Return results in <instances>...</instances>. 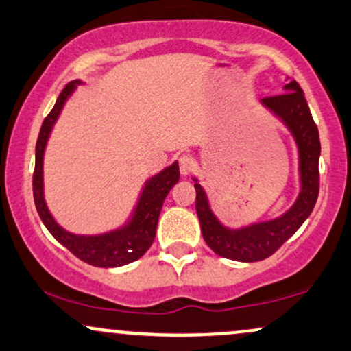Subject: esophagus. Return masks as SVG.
<instances>
[{
  "mask_svg": "<svg viewBox=\"0 0 351 351\" xmlns=\"http://www.w3.org/2000/svg\"><path fill=\"white\" fill-rule=\"evenodd\" d=\"M178 163H180V173L181 175H189V173H193V170H195V160L191 158L189 155H181L178 158Z\"/></svg>",
  "mask_w": 351,
  "mask_h": 351,
  "instance_id": "esophagus-1",
  "label": "esophagus"
}]
</instances>
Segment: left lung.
Here are the masks:
<instances>
[{"label": "left lung", "mask_w": 351, "mask_h": 351, "mask_svg": "<svg viewBox=\"0 0 351 351\" xmlns=\"http://www.w3.org/2000/svg\"><path fill=\"white\" fill-rule=\"evenodd\" d=\"M284 88V94L264 97L261 102L277 117H280L282 122L292 132L299 148L302 189L299 198L287 213L272 221L256 223L241 229H228L213 215L206 193L199 186L198 180L193 178L201 232L209 247L217 256L226 259L239 261V263H256V261L267 259L304 224L317 203L318 186H320L318 128L299 84L292 80Z\"/></svg>", "instance_id": "left-lung-1"}]
</instances>
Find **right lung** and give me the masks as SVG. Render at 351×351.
<instances>
[{
	"instance_id": "1",
	"label": "right lung",
	"mask_w": 351,
	"mask_h": 351,
	"mask_svg": "<svg viewBox=\"0 0 351 351\" xmlns=\"http://www.w3.org/2000/svg\"><path fill=\"white\" fill-rule=\"evenodd\" d=\"M79 84L80 80H72L64 87V90L56 100V106L52 107L49 115L44 119L41 130H39L38 142H36V167L33 175L34 204L47 231L64 247L69 249L75 257H79L84 263L95 265V267H120V265L130 264L140 259L150 249L152 243L155 241L156 224H158L163 201L170 193V189L178 183L180 168L178 163L175 162L171 167L165 168L163 171H160L158 175L147 181L134 216L123 228L100 236H77L60 228L54 221V217L51 216L46 201H44L43 158L52 127H54L66 100L69 99L72 90Z\"/></svg>"
}]
</instances>
